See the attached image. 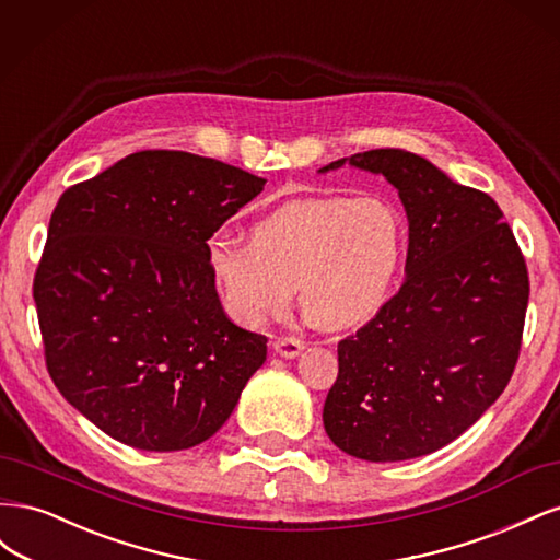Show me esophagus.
Instances as JSON below:
<instances>
[{
  "mask_svg": "<svg viewBox=\"0 0 560 560\" xmlns=\"http://www.w3.org/2000/svg\"><path fill=\"white\" fill-rule=\"evenodd\" d=\"M273 350L284 360H294V358H299L301 350H303V341H301V338H294V336H282V338H276V341H273Z\"/></svg>",
  "mask_w": 560,
  "mask_h": 560,
  "instance_id": "1",
  "label": "esophagus"
}]
</instances>
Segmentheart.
Segmentation results:
<instances>
[{"label":"heart","instance_id":"1","mask_svg":"<svg viewBox=\"0 0 560 560\" xmlns=\"http://www.w3.org/2000/svg\"><path fill=\"white\" fill-rule=\"evenodd\" d=\"M249 235L206 243L210 282L243 327L284 313L296 287L319 325L362 327L393 299L409 252L406 217L385 196L296 198L257 219Z\"/></svg>","mask_w":560,"mask_h":560}]
</instances>
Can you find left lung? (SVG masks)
<instances>
[{
	"label": "left lung",
	"mask_w": 560,
	"mask_h": 560,
	"mask_svg": "<svg viewBox=\"0 0 560 560\" xmlns=\"http://www.w3.org/2000/svg\"><path fill=\"white\" fill-rule=\"evenodd\" d=\"M383 175L409 217L406 280L338 343L322 420L343 453L397 463L434 453L477 422L510 383L521 350L528 268L498 202L404 149L338 159Z\"/></svg>",
	"instance_id": "obj_1"
}]
</instances>
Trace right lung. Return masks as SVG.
Returning <instances> with one entry per match:
<instances>
[{
    "mask_svg": "<svg viewBox=\"0 0 560 560\" xmlns=\"http://www.w3.org/2000/svg\"><path fill=\"white\" fill-rule=\"evenodd\" d=\"M264 184L149 149L60 196L32 287L46 366L116 442L159 453L206 442L266 362V336L226 317L206 264V243Z\"/></svg>",
    "mask_w": 560,
    "mask_h": 560,
    "instance_id": "obj_1",
    "label": "right lung"
}]
</instances>
